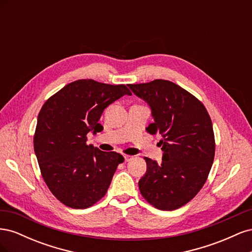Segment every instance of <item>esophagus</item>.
<instances>
[{
  "label": "esophagus",
  "mask_w": 252,
  "mask_h": 252,
  "mask_svg": "<svg viewBox=\"0 0 252 252\" xmlns=\"http://www.w3.org/2000/svg\"><path fill=\"white\" fill-rule=\"evenodd\" d=\"M132 158H133L132 156H129V155H124V158H125V162H128V161H130V159H131Z\"/></svg>",
  "instance_id": "obj_1"
}]
</instances>
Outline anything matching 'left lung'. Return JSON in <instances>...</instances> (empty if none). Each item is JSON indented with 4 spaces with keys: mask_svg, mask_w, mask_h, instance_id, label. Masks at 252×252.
I'll list each match as a JSON object with an SVG mask.
<instances>
[{
    "mask_svg": "<svg viewBox=\"0 0 252 252\" xmlns=\"http://www.w3.org/2000/svg\"><path fill=\"white\" fill-rule=\"evenodd\" d=\"M128 86L151 109L148 132L162 136V163L145 158L140 191L158 209H178L200 191L211 169L216 151L211 119L194 95L170 81Z\"/></svg>",
    "mask_w": 252,
    "mask_h": 252,
    "instance_id": "left-lung-1",
    "label": "left lung"
}]
</instances>
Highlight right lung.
Wrapping results in <instances>:
<instances>
[{"label": "right lung", "instance_id": "1", "mask_svg": "<svg viewBox=\"0 0 252 252\" xmlns=\"http://www.w3.org/2000/svg\"><path fill=\"white\" fill-rule=\"evenodd\" d=\"M125 85L78 80L45 102L37 116L34 152L42 177L57 199L74 209H84L107 192L122 155L87 145V134L103 130L98 123L104 109L123 95Z\"/></svg>", "mask_w": 252, "mask_h": 252}]
</instances>
